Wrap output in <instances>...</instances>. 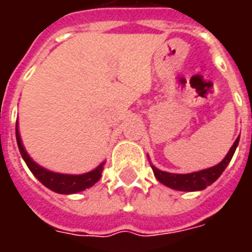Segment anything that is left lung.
<instances>
[{
  "label": "left lung",
  "mask_w": 252,
  "mask_h": 252,
  "mask_svg": "<svg viewBox=\"0 0 252 252\" xmlns=\"http://www.w3.org/2000/svg\"><path fill=\"white\" fill-rule=\"evenodd\" d=\"M239 139H240V136L235 140L232 147L229 148V151L225 155V158L222 159L219 164L213 166V167L201 170V171H194V173H189V174H173V173H167V171H162V170L157 169L155 166H151L153 167L154 175H155V178L160 184L169 186V188L174 190H181V191L204 190L206 186L212 185L222 174V171L225 170L228 163L232 159L235 150H236L239 144Z\"/></svg>",
  "instance_id": "1"
}]
</instances>
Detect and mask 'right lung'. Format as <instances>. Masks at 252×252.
Instances as JSON below:
<instances>
[{
	"mask_svg": "<svg viewBox=\"0 0 252 252\" xmlns=\"http://www.w3.org/2000/svg\"><path fill=\"white\" fill-rule=\"evenodd\" d=\"M16 139H17V146H19L20 154H21V157L25 160L27 166L32 171V174L35 175L43 185L47 186L48 189H51L55 193H61V194L78 193V191H82V190L92 188L101 178V173H102V169H104V162L99 164L98 167L92 170V171L79 175L59 174V173H54V171H50V170L39 166L36 162L32 160L28 153L25 151L24 146L21 143V137H20L19 123L17 121H16Z\"/></svg>",
	"mask_w": 252,
	"mask_h": 252,
	"instance_id": "1",
	"label": "right lung"
}]
</instances>
